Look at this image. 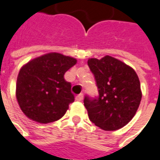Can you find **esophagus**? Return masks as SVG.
<instances>
[{
    "label": "esophagus",
    "instance_id": "34e87169",
    "mask_svg": "<svg viewBox=\"0 0 160 160\" xmlns=\"http://www.w3.org/2000/svg\"><path fill=\"white\" fill-rule=\"evenodd\" d=\"M76 100L77 101H82L83 100V94L80 93L76 97Z\"/></svg>",
    "mask_w": 160,
    "mask_h": 160
}]
</instances>
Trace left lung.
<instances>
[{
	"instance_id": "left-lung-1",
	"label": "left lung",
	"mask_w": 160,
	"mask_h": 160,
	"mask_svg": "<svg viewBox=\"0 0 160 160\" xmlns=\"http://www.w3.org/2000/svg\"><path fill=\"white\" fill-rule=\"evenodd\" d=\"M88 65L98 88V97L84 98L89 120L106 131L123 127L135 115L142 100L135 71L109 55L88 59Z\"/></svg>"
}]
</instances>
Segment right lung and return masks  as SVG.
<instances>
[{
    "label": "right lung",
    "mask_w": 160,
    "mask_h": 160,
    "mask_svg": "<svg viewBox=\"0 0 160 160\" xmlns=\"http://www.w3.org/2000/svg\"><path fill=\"white\" fill-rule=\"evenodd\" d=\"M77 60L50 52L28 62L18 72L16 97L20 109L33 121L49 123L66 113L74 101L64 73Z\"/></svg>",
    "instance_id": "obj_1"
}]
</instances>
